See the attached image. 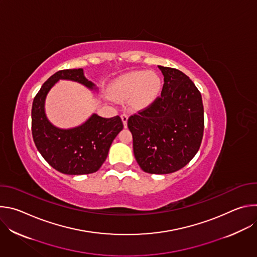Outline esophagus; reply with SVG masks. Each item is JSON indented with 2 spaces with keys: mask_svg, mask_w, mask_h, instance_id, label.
Here are the masks:
<instances>
[{
  "mask_svg": "<svg viewBox=\"0 0 257 257\" xmlns=\"http://www.w3.org/2000/svg\"><path fill=\"white\" fill-rule=\"evenodd\" d=\"M121 119H122V122H123V125L124 127L126 128L127 127V121H128V116L126 114H123L121 115Z\"/></svg>",
  "mask_w": 257,
  "mask_h": 257,
  "instance_id": "34e87169",
  "label": "esophagus"
}]
</instances>
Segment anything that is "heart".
Instances as JSON below:
<instances>
[{"label": "heart", "instance_id": "obj_1", "mask_svg": "<svg viewBox=\"0 0 257 257\" xmlns=\"http://www.w3.org/2000/svg\"><path fill=\"white\" fill-rule=\"evenodd\" d=\"M109 90L118 100L129 99V105L133 109H144L159 97L162 79L155 72L134 71L116 79Z\"/></svg>", "mask_w": 257, "mask_h": 257}]
</instances>
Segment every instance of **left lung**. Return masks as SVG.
<instances>
[{
	"mask_svg": "<svg viewBox=\"0 0 257 257\" xmlns=\"http://www.w3.org/2000/svg\"><path fill=\"white\" fill-rule=\"evenodd\" d=\"M162 94L148 108L128 119L133 153L150 174H170L185 167L197 154L204 128L199 90L184 73L159 66Z\"/></svg>",
	"mask_w": 257,
	"mask_h": 257,
	"instance_id": "left-lung-1",
	"label": "left lung"
}]
</instances>
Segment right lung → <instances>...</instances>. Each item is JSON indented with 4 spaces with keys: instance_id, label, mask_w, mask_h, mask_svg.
Returning <instances> with one entry per match:
<instances>
[{
    "instance_id": "right-lung-1",
    "label": "right lung",
    "mask_w": 257,
    "mask_h": 257,
    "mask_svg": "<svg viewBox=\"0 0 257 257\" xmlns=\"http://www.w3.org/2000/svg\"><path fill=\"white\" fill-rule=\"evenodd\" d=\"M77 82L97 93L96 85L84 76L83 69L61 70L52 75L35 95L31 109V130L36 149L57 171L66 175L96 172L104 163L109 146L123 129L119 116L102 118L93 113L82 124L72 128L55 126L46 114V99L60 81Z\"/></svg>"
}]
</instances>
